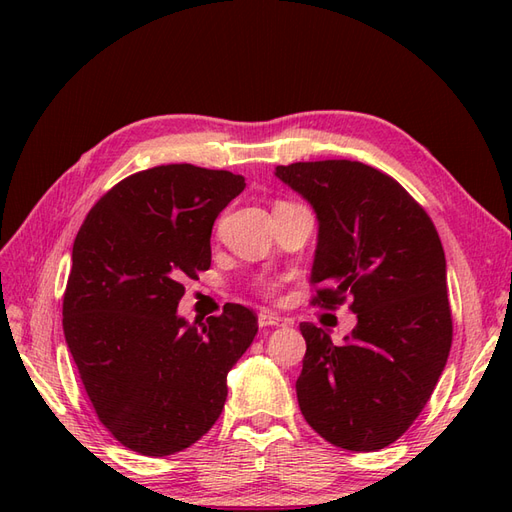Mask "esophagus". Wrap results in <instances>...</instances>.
Listing matches in <instances>:
<instances>
[{
  "label": "esophagus",
  "mask_w": 512,
  "mask_h": 512,
  "mask_svg": "<svg viewBox=\"0 0 512 512\" xmlns=\"http://www.w3.org/2000/svg\"><path fill=\"white\" fill-rule=\"evenodd\" d=\"M282 324H284V318L269 312V309H262V312L258 314V327L260 329H265V327H282Z\"/></svg>",
  "instance_id": "obj_1"
}]
</instances>
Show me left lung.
I'll use <instances>...</instances> for the list:
<instances>
[{
    "label": "left lung",
    "instance_id": "1",
    "mask_svg": "<svg viewBox=\"0 0 512 512\" xmlns=\"http://www.w3.org/2000/svg\"><path fill=\"white\" fill-rule=\"evenodd\" d=\"M318 218L309 282L314 305L352 299L344 344L301 322L307 352L299 408L316 433L346 451L393 444L429 401L453 342L446 258L431 218L401 185L361 162L277 166Z\"/></svg>",
    "mask_w": 512,
    "mask_h": 512
}]
</instances>
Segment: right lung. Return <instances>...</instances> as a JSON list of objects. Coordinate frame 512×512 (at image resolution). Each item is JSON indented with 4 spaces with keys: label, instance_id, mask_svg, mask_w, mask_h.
<instances>
[{
    "label": "right lung",
    "instance_id": "right-lung-1",
    "mask_svg": "<svg viewBox=\"0 0 512 512\" xmlns=\"http://www.w3.org/2000/svg\"><path fill=\"white\" fill-rule=\"evenodd\" d=\"M243 188L228 170H141L98 200L74 239L66 344L100 423L130 451L166 457L203 438L258 333L237 303L198 327L177 314L181 282L211 267L213 222Z\"/></svg>",
    "mask_w": 512,
    "mask_h": 512
}]
</instances>
